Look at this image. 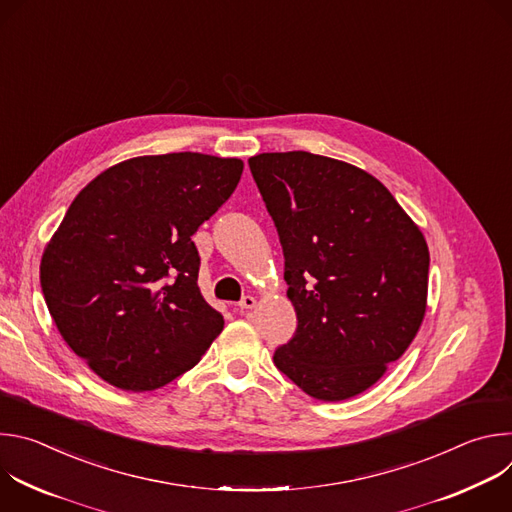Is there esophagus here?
<instances>
[{
    "label": "esophagus",
    "mask_w": 512,
    "mask_h": 512,
    "mask_svg": "<svg viewBox=\"0 0 512 512\" xmlns=\"http://www.w3.org/2000/svg\"><path fill=\"white\" fill-rule=\"evenodd\" d=\"M257 306V300L253 296H243V300L239 302L241 310H253Z\"/></svg>",
    "instance_id": "obj_1"
}]
</instances>
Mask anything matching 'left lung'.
<instances>
[{"mask_svg": "<svg viewBox=\"0 0 512 512\" xmlns=\"http://www.w3.org/2000/svg\"><path fill=\"white\" fill-rule=\"evenodd\" d=\"M283 249L294 338L275 367L320 401L373 387L413 342L427 304L429 251L371 174L310 152L249 158Z\"/></svg>", "mask_w": 512, "mask_h": 512, "instance_id": "obj_1", "label": "left lung"}]
</instances>
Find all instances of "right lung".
Wrapping results in <instances>:
<instances>
[{
    "instance_id": "right-lung-1",
    "label": "right lung",
    "mask_w": 512,
    "mask_h": 512,
    "mask_svg": "<svg viewBox=\"0 0 512 512\" xmlns=\"http://www.w3.org/2000/svg\"><path fill=\"white\" fill-rule=\"evenodd\" d=\"M241 174L237 158L141 156L99 174L68 206L42 255V294L66 344L109 385L160 389L223 332L198 289L192 235Z\"/></svg>"
}]
</instances>
